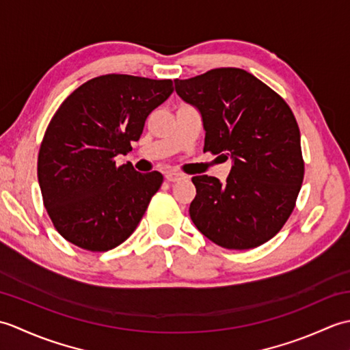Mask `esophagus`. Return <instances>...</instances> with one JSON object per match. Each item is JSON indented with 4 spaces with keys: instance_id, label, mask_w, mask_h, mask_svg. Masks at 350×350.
Returning a JSON list of instances; mask_svg holds the SVG:
<instances>
[{
    "instance_id": "obj_1",
    "label": "esophagus",
    "mask_w": 350,
    "mask_h": 350,
    "mask_svg": "<svg viewBox=\"0 0 350 350\" xmlns=\"http://www.w3.org/2000/svg\"><path fill=\"white\" fill-rule=\"evenodd\" d=\"M183 174L182 173H176V171H168V173L165 174V179L168 182H179L183 179Z\"/></svg>"
}]
</instances>
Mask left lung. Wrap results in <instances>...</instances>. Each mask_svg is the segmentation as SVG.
<instances>
[{
  "label": "left lung",
  "mask_w": 350,
  "mask_h": 350,
  "mask_svg": "<svg viewBox=\"0 0 350 350\" xmlns=\"http://www.w3.org/2000/svg\"><path fill=\"white\" fill-rule=\"evenodd\" d=\"M176 93L202 116L204 152L232 159L222 183L196 176L191 219L227 250H251L286 224L298 198L304 161L301 133L284 99L236 68L174 79Z\"/></svg>",
  "instance_id": "left-lung-1"
}]
</instances>
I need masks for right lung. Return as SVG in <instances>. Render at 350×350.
<instances>
[{
  "mask_svg": "<svg viewBox=\"0 0 350 350\" xmlns=\"http://www.w3.org/2000/svg\"><path fill=\"white\" fill-rule=\"evenodd\" d=\"M173 93L171 79L102 75L87 81L52 117L37 176L52 224L88 251L123 243L139 224L163 177L138 173L116 156L132 150L148 114Z\"/></svg>",
  "mask_w": 350,
  "mask_h": 350,
  "instance_id": "obj_1",
  "label": "right lung"
}]
</instances>
